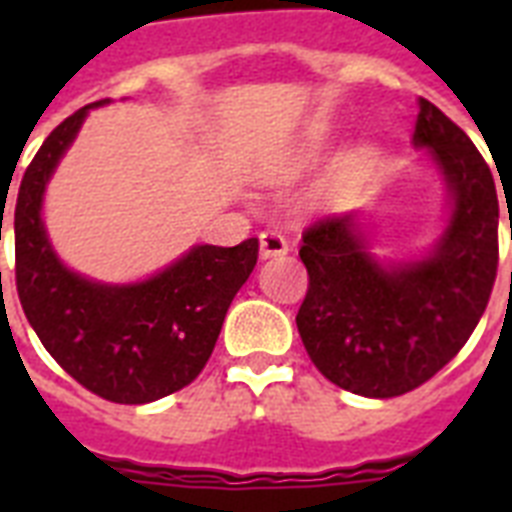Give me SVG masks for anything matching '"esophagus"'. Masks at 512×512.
Wrapping results in <instances>:
<instances>
[{"label":"esophagus","mask_w":512,"mask_h":512,"mask_svg":"<svg viewBox=\"0 0 512 512\" xmlns=\"http://www.w3.org/2000/svg\"><path fill=\"white\" fill-rule=\"evenodd\" d=\"M287 252H289V244H287V239H284V233L273 231V228H268V231L260 233V255L281 257V255H287Z\"/></svg>","instance_id":"esophagus-1"}]
</instances>
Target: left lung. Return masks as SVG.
I'll use <instances>...</instances> for the list:
<instances>
[{
	"label": "left lung",
	"mask_w": 512,
	"mask_h": 512,
	"mask_svg": "<svg viewBox=\"0 0 512 512\" xmlns=\"http://www.w3.org/2000/svg\"><path fill=\"white\" fill-rule=\"evenodd\" d=\"M414 146L428 148L452 193L449 225L425 260L382 268L353 215L303 231L308 292L297 329L316 369L358 396H401L441 372L473 335L497 279L500 201L489 164L425 98Z\"/></svg>",
	"instance_id": "8db88e82"
}]
</instances>
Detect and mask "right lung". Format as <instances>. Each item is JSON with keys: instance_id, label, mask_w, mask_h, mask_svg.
I'll list each match as a JSON object with an SVG mask.
<instances>
[{"instance_id": "1", "label": "right lung", "mask_w": 512, "mask_h": 512, "mask_svg": "<svg viewBox=\"0 0 512 512\" xmlns=\"http://www.w3.org/2000/svg\"><path fill=\"white\" fill-rule=\"evenodd\" d=\"M90 103L47 135L15 201V287L28 324L79 385L114 404H148L191 385L215 350L260 241L193 247L148 281L108 287L68 271L42 225V193Z\"/></svg>"}]
</instances>
